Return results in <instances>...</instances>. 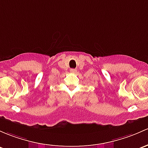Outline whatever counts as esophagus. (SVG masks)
Listing matches in <instances>:
<instances>
[{"label": "esophagus", "instance_id": "1", "mask_svg": "<svg viewBox=\"0 0 148 148\" xmlns=\"http://www.w3.org/2000/svg\"><path fill=\"white\" fill-rule=\"evenodd\" d=\"M70 71H71V73H76V72H77V69H70Z\"/></svg>", "mask_w": 148, "mask_h": 148}]
</instances>
